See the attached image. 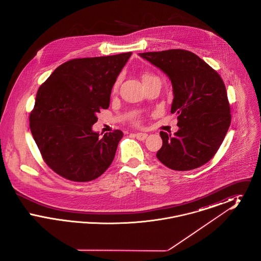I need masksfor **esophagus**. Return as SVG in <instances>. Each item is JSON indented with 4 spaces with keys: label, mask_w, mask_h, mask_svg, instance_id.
<instances>
[{
    "label": "esophagus",
    "mask_w": 261,
    "mask_h": 261,
    "mask_svg": "<svg viewBox=\"0 0 261 261\" xmlns=\"http://www.w3.org/2000/svg\"><path fill=\"white\" fill-rule=\"evenodd\" d=\"M135 137H136L138 140H140V141H144V140L148 137V134H147V133L139 132V133H136V134H135Z\"/></svg>",
    "instance_id": "34e87169"
}]
</instances>
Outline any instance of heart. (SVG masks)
Returning <instances> with one entry per match:
<instances>
[{"instance_id": "obj_1", "label": "heart", "mask_w": 261, "mask_h": 261, "mask_svg": "<svg viewBox=\"0 0 261 261\" xmlns=\"http://www.w3.org/2000/svg\"><path fill=\"white\" fill-rule=\"evenodd\" d=\"M154 77H156L155 75L151 74V73H144V74L142 75V81L143 82H145V81H148L149 79H152V78H154ZM119 84V79L116 81V83H115V85H114V87H117V85Z\"/></svg>"}]
</instances>
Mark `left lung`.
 Instances as JSON below:
<instances>
[{"label":"left lung","mask_w":261,"mask_h":261,"mask_svg":"<svg viewBox=\"0 0 261 261\" xmlns=\"http://www.w3.org/2000/svg\"><path fill=\"white\" fill-rule=\"evenodd\" d=\"M172 84L171 113L178 131H161L156 158L170 169L186 171L210 162L221 146L231 123L227 91L220 75L197 55L185 50L142 53Z\"/></svg>","instance_id":"1"}]
</instances>
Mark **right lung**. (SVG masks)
<instances>
[{
  "instance_id": "right-lung-1",
  "label": "right lung",
  "mask_w": 261,
  "mask_h": 261,
  "mask_svg": "<svg viewBox=\"0 0 261 261\" xmlns=\"http://www.w3.org/2000/svg\"><path fill=\"white\" fill-rule=\"evenodd\" d=\"M131 55L68 61L39 88L30 130L44 161L63 178L92 181L112 164L122 131L100 138L92 126L99 111L109 109L112 87Z\"/></svg>"
}]
</instances>
